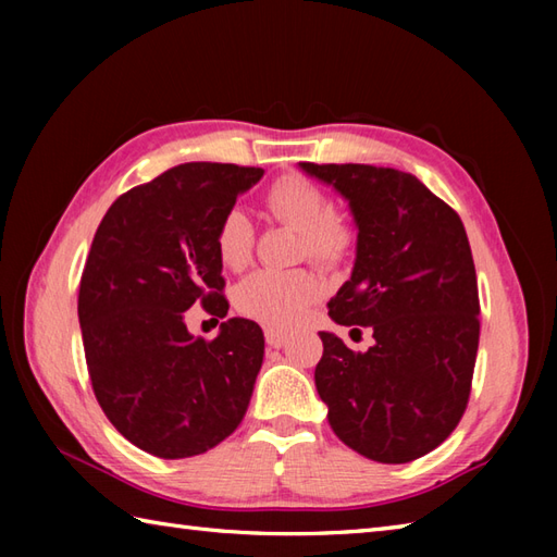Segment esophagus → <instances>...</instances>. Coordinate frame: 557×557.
I'll list each match as a JSON object with an SVG mask.
<instances>
[{"label":"esophagus","mask_w":557,"mask_h":557,"mask_svg":"<svg viewBox=\"0 0 557 557\" xmlns=\"http://www.w3.org/2000/svg\"><path fill=\"white\" fill-rule=\"evenodd\" d=\"M265 342H268L270 347H275V349L285 347V342H287V330H280V327H272V325H268V327H265Z\"/></svg>","instance_id":"1"}]
</instances>
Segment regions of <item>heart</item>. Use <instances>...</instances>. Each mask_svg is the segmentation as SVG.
I'll use <instances>...</instances> for the list:
<instances>
[{
	"instance_id": "heart-1",
	"label": "heart",
	"mask_w": 557,
	"mask_h": 557,
	"mask_svg": "<svg viewBox=\"0 0 557 557\" xmlns=\"http://www.w3.org/2000/svg\"><path fill=\"white\" fill-rule=\"evenodd\" d=\"M265 208L299 232V256L335 268L354 246L349 222L330 210L321 186L299 174H285L265 188ZM215 253L230 270H244L253 256V230L242 208H227L215 227ZM318 277L306 268L256 270L236 287V309L268 325H292L315 299Z\"/></svg>"
}]
</instances>
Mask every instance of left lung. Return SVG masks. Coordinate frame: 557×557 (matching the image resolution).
Returning <instances> with one entry per match:
<instances>
[{"label": "left lung", "instance_id": "obj_1", "mask_svg": "<svg viewBox=\"0 0 557 557\" xmlns=\"http://www.w3.org/2000/svg\"><path fill=\"white\" fill-rule=\"evenodd\" d=\"M301 170L333 184L359 227L351 280L327 301V315L373 327L375 339L357 354L318 333L315 389L342 443L405 465L457 429L471 393L481 306L465 224L413 174L373 164Z\"/></svg>", "mask_w": 557, "mask_h": 557}]
</instances>
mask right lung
I'll return each mask as SVG.
<instances>
[{
    "mask_svg": "<svg viewBox=\"0 0 557 557\" xmlns=\"http://www.w3.org/2000/svg\"><path fill=\"white\" fill-rule=\"evenodd\" d=\"M263 170L186 162L104 212L78 289L92 393L128 443L162 459L203 455L236 431L263 363V330L230 318L194 337L186 311L224 318L215 227Z\"/></svg>",
    "mask_w": 557,
    "mask_h": 557,
    "instance_id": "1",
    "label": "right lung"
}]
</instances>
